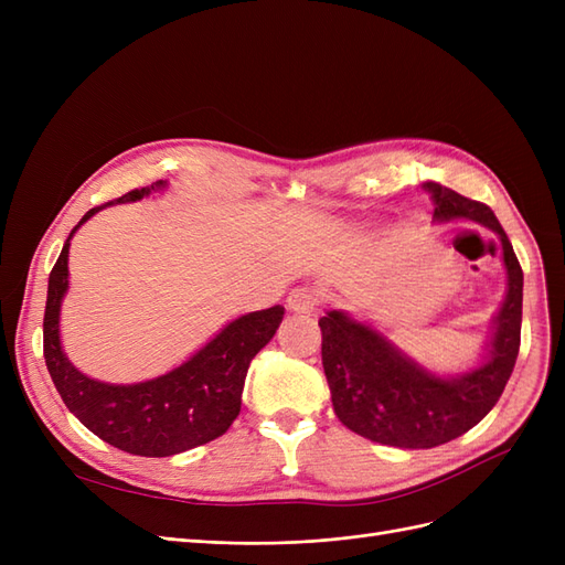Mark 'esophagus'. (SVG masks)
Masks as SVG:
<instances>
[{
    "instance_id": "obj_1",
    "label": "esophagus",
    "mask_w": 565,
    "mask_h": 565,
    "mask_svg": "<svg viewBox=\"0 0 565 565\" xmlns=\"http://www.w3.org/2000/svg\"><path fill=\"white\" fill-rule=\"evenodd\" d=\"M318 306H320V295H318V289H313V287H297L287 297V309L295 311V313L309 316V313L318 311Z\"/></svg>"
}]
</instances>
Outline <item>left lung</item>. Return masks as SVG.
<instances>
[{"label":"left lung","mask_w":565,"mask_h":565,"mask_svg":"<svg viewBox=\"0 0 565 565\" xmlns=\"http://www.w3.org/2000/svg\"><path fill=\"white\" fill-rule=\"evenodd\" d=\"M422 188L431 195L436 224L465 218L500 237L507 292L490 320L481 363L446 377L347 311H328L318 320L322 367L339 422L358 436L405 450L436 448L473 429L500 401L521 347L523 270L498 216L440 183L426 181Z\"/></svg>","instance_id":"1"}]
</instances>
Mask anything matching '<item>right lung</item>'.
Here are the masks:
<instances>
[{"label": "right lung", "instance_id": "right-lung-1", "mask_svg": "<svg viewBox=\"0 0 565 565\" xmlns=\"http://www.w3.org/2000/svg\"><path fill=\"white\" fill-rule=\"evenodd\" d=\"M167 181L131 191L115 202H136L152 191H164ZM104 204V207H108ZM104 207L82 216L67 235L58 262L51 268L44 309V358L67 409L92 434L110 446L141 457H172L204 446L228 431L241 413L243 386L252 358L280 328L285 309L270 306L231 320L207 344L179 367L156 380L136 384H108L79 372L61 344V306L67 295V254L77 228Z\"/></svg>", "mask_w": 565, "mask_h": 565}]
</instances>
